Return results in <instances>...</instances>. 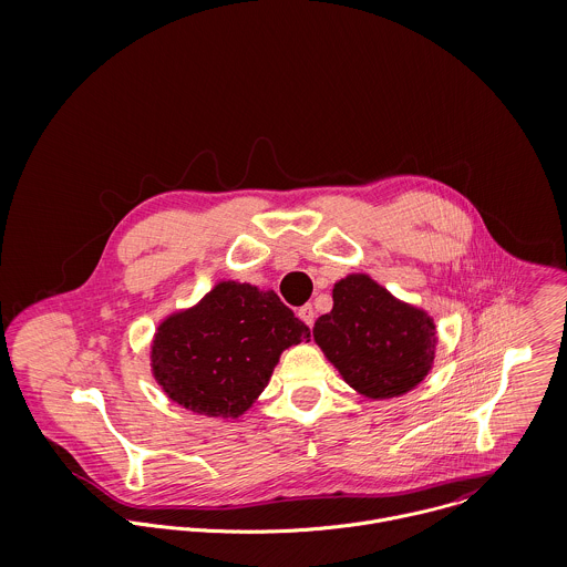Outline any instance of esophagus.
Returning a JSON list of instances; mask_svg holds the SVG:
<instances>
[{
  "mask_svg": "<svg viewBox=\"0 0 567 567\" xmlns=\"http://www.w3.org/2000/svg\"><path fill=\"white\" fill-rule=\"evenodd\" d=\"M299 319H301L303 323L308 324V327H312V324H315V321H317V312H315L312 303H306L303 308H299Z\"/></svg>",
  "mask_w": 567,
  "mask_h": 567,
  "instance_id": "1",
  "label": "esophagus"
}]
</instances>
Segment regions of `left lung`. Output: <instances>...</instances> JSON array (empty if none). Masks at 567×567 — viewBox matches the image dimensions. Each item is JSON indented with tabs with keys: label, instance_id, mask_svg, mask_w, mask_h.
<instances>
[{
	"label": "left lung",
	"instance_id": "left-lung-1",
	"mask_svg": "<svg viewBox=\"0 0 567 567\" xmlns=\"http://www.w3.org/2000/svg\"><path fill=\"white\" fill-rule=\"evenodd\" d=\"M333 308L315 323V340L342 380L360 395L391 400L412 391L432 369V317L395 299L369 275L340 279Z\"/></svg>",
	"mask_w": 567,
	"mask_h": 567
}]
</instances>
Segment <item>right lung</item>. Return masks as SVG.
Instances as JSON below:
<instances>
[{
  "mask_svg": "<svg viewBox=\"0 0 567 567\" xmlns=\"http://www.w3.org/2000/svg\"><path fill=\"white\" fill-rule=\"evenodd\" d=\"M303 340L310 327L272 290L220 281L194 308L157 327L151 367L172 402L238 419L266 389L284 349Z\"/></svg>",
  "mask_w": 567,
  "mask_h": 567,
  "instance_id": "add662e5",
  "label": "right lung"
}]
</instances>
